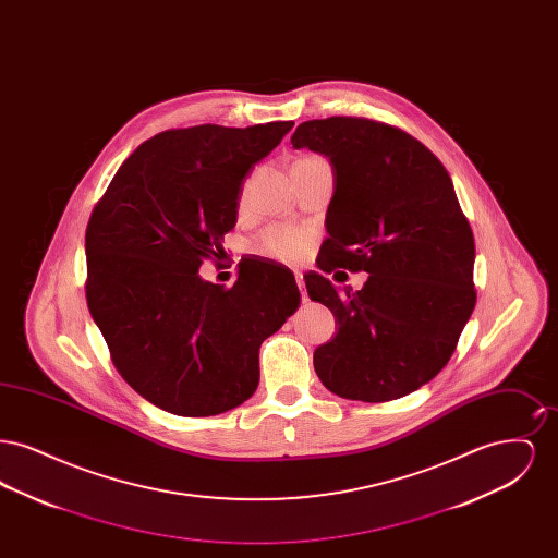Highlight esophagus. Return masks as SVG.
Returning a JSON list of instances; mask_svg holds the SVG:
<instances>
[{
    "label": "esophagus",
    "mask_w": 558,
    "mask_h": 558,
    "mask_svg": "<svg viewBox=\"0 0 558 558\" xmlns=\"http://www.w3.org/2000/svg\"><path fill=\"white\" fill-rule=\"evenodd\" d=\"M294 280H296V287H299V291L303 294V301H305V280H303V274H294Z\"/></svg>",
    "instance_id": "1"
}]
</instances>
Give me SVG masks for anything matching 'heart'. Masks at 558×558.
I'll return each instance as SVG.
<instances>
[{
    "label": "heart",
    "instance_id": "obj_1",
    "mask_svg": "<svg viewBox=\"0 0 558 558\" xmlns=\"http://www.w3.org/2000/svg\"><path fill=\"white\" fill-rule=\"evenodd\" d=\"M314 242V230L307 226L274 223L253 240V248L282 264H299Z\"/></svg>",
    "mask_w": 558,
    "mask_h": 558
}]
</instances>
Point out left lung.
<instances>
[{
    "instance_id": "1",
    "label": "left lung",
    "mask_w": 558,
    "mask_h": 558,
    "mask_svg": "<svg viewBox=\"0 0 558 558\" xmlns=\"http://www.w3.org/2000/svg\"><path fill=\"white\" fill-rule=\"evenodd\" d=\"M291 144L335 169L322 271L303 276L339 322L314 351L316 374L339 398H403L450 362L477 301L475 239L450 173L410 133L364 117L305 121ZM339 266L369 271L362 292L331 287Z\"/></svg>"
}]
</instances>
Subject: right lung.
<instances>
[{
  "instance_id": "obj_1",
  "label": "right lung",
  "mask_w": 558,
  "mask_h": 558,
  "mask_svg": "<svg viewBox=\"0 0 558 558\" xmlns=\"http://www.w3.org/2000/svg\"><path fill=\"white\" fill-rule=\"evenodd\" d=\"M292 121L196 125L146 140L112 178L85 230V296L125 383L160 410L215 416L259 385V347L301 303L289 267L239 264L234 287L205 282L236 226L240 187Z\"/></svg>"
}]
</instances>
